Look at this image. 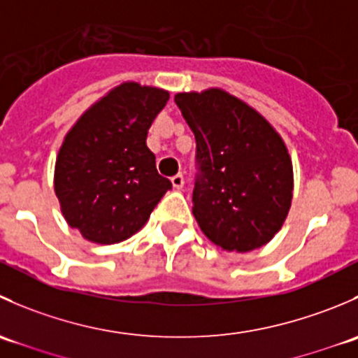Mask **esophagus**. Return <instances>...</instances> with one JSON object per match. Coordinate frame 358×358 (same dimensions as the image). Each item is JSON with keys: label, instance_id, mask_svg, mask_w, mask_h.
Returning <instances> with one entry per match:
<instances>
[{"label": "esophagus", "instance_id": "34e87169", "mask_svg": "<svg viewBox=\"0 0 358 358\" xmlns=\"http://www.w3.org/2000/svg\"><path fill=\"white\" fill-rule=\"evenodd\" d=\"M171 183H173V187H175V189H183V183H185V178H183V175H175L171 178Z\"/></svg>", "mask_w": 358, "mask_h": 358}]
</instances>
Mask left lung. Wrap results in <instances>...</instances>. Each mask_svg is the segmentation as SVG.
<instances>
[{
  "instance_id": "1",
  "label": "left lung",
  "mask_w": 358,
  "mask_h": 358,
  "mask_svg": "<svg viewBox=\"0 0 358 358\" xmlns=\"http://www.w3.org/2000/svg\"><path fill=\"white\" fill-rule=\"evenodd\" d=\"M175 102L196 136L192 213L204 236L225 251L265 246L291 208L294 178L284 140L225 90L176 93Z\"/></svg>"
}]
</instances>
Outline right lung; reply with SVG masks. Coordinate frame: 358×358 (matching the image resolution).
I'll list each match as a JSON object with an SVG mask.
<instances>
[{"label":"right lung","instance_id":"1","mask_svg":"<svg viewBox=\"0 0 358 358\" xmlns=\"http://www.w3.org/2000/svg\"><path fill=\"white\" fill-rule=\"evenodd\" d=\"M168 100L166 90L122 83L69 129L53 187L69 227L90 243L117 244L131 237L171 189L145 142Z\"/></svg>","mask_w":358,"mask_h":358}]
</instances>
